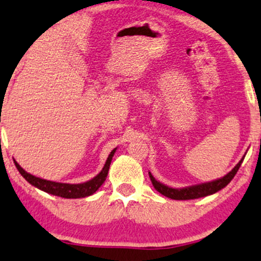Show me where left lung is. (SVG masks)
<instances>
[{"instance_id": "obj_1", "label": "left lung", "mask_w": 261, "mask_h": 261, "mask_svg": "<svg viewBox=\"0 0 261 261\" xmlns=\"http://www.w3.org/2000/svg\"><path fill=\"white\" fill-rule=\"evenodd\" d=\"M245 156L242 158L239 161V164L236 165L233 169L230 171L229 173L225 174V176L219 178V179L212 180V182H207V183H202V184H196V186H191V187H186L182 188V189H174V188H170L165 184L158 182L156 179L153 177V174L149 172V177L151 183H153V187L159 191L160 194H163L164 196L170 197V199L173 200H193V199H199V197H204L212 195V194L217 193V191L222 190L223 188H225L227 184L231 182V179L235 177V174L239 171L241 164H242Z\"/></svg>"}]
</instances>
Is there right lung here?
<instances>
[{
	"label": "right lung",
	"mask_w": 261,
	"mask_h": 261,
	"mask_svg": "<svg viewBox=\"0 0 261 261\" xmlns=\"http://www.w3.org/2000/svg\"><path fill=\"white\" fill-rule=\"evenodd\" d=\"M115 150H117V148H114V149L111 151V154L108 155L103 169L101 170V172L98 173L97 176H95L92 179L88 180V182L81 183V184L58 183V182H51V180L42 179V178L32 176V174L26 172V171L22 169L20 165L16 163L15 160H14V164L21 176L24 177L30 184H32L34 187L38 188V189L45 191V193L48 194H51V195L65 197V199H79V197H87V196L92 195V194H94L95 191H96L98 188L103 184V182L107 178L112 158H113Z\"/></svg>",
	"instance_id": "1"
}]
</instances>
